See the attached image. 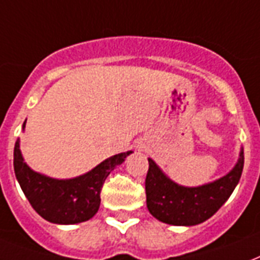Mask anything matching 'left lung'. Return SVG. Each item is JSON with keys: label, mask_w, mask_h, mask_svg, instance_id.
Segmentation results:
<instances>
[{"label": "left lung", "mask_w": 260, "mask_h": 260, "mask_svg": "<svg viewBox=\"0 0 260 260\" xmlns=\"http://www.w3.org/2000/svg\"><path fill=\"white\" fill-rule=\"evenodd\" d=\"M148 161L145 190L149 213L166 224L192 226L209 220L228 201L240 180L244 150L240 149L237 162L228 174L197 187L178 184L152 158Z\"/></svg>", "instance_id": "obj_1"}]
</instances>
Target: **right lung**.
I'll use <instances>...</instances> for the list:
<instances>
[{
    "mask_svg": "<svg viewBox=\"0 0 260 260\" xmlns=\"http://www.w3.org/2000/svg\"><path fill=\"white\" fill-rule=\"evenodd\" d=\"M132 153L133 150L118 153L106 158L89 172L76 178L55 179L36 172L24 161L20 150V138H17L13 152V167L24 195L40 217L53 224L73 225L90 220L98 213L103 183Z\"/></svg>",
    "mask_w": 260,
    "mask_h": 260,
    "instance_id": "right-lung-1",
    "label": "right lung"
}]
</instances>
